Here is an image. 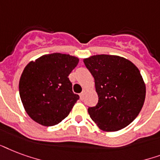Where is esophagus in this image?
Here are the masks:
<instances>
[{"label": "esophagus", "instance_id": "esophagus-1", "mask_svg": "<svg viewBox=\"0 0 160 160\" xmlns=\"http://www.w3.org/2000/svg\"><path fill=\"white\" fill-rule=\"evenodd\" d=\"M84 93H85V92H81V93L79 94V96H80V99L81 100H83Z\"/></svg>", "mask_w": 160, "mask_h": 160}]
</instances>
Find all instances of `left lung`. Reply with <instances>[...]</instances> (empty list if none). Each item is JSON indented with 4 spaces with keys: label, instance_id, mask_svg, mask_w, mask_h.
I'll list each match as a JSON object with an SVG mask.
<instances>
[{
    "label": "left lung",
    "instance_id": "left-lung-1",
    "mask_svg": "<svg viewBox=\"0 0 160 160\" xmlns=\"http://www.w3.org/2000/svg\"><path fill=\"white\" fill-rule=\"evenodd\" d=\"M94 78L98 102L89 107L90 117L100 129L114 132L130 124L143 108L146 88L138 68L126 58L92 56L83 60Z\"/></svg>",
    "mask_w": 160,
    "mask_h": 160
}]
</instances>
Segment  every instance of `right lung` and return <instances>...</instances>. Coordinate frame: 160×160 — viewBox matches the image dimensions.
Returning a JSON list of instances; mask_svg holds the SVG:
<instances>
[{"mask_svg": "<svg viewBox=\"0 0 160 160\" xmlns=\"http://www.w3.org/2000/svg\"><path fill=\"white\" fill-rule=\"evenodd\" d=\"M76 57L52 53L30 62L22 72L19 93L26 112L43 126H53L68 116L79 99L69 74L78 65Z\"/></svg>", "mask_w": 160, "mask_h": 160, "instance_id": "add662e5", "label": "right lung"}]
</instances>
